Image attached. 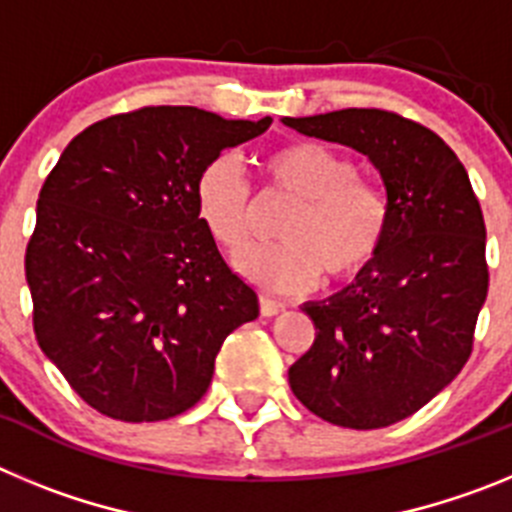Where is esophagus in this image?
Wrapping results in <instances>:
<instances>
[{
	"instance_id": "obj_1",
	"label": "esophagus",
	"mask_w": 512,
	"mask_h": 512,
	"mask_svg": "<svg viewBox=\"0 0 512 512\" xmlns=\"http://www.w3.org/2000/svg\"><path fill=\"white\" fill-rule=\"evenodd\" d=\"M282 307H284L282 302L269 300V297H261V300H259V310H261V315H264V318H274V315H277Z\"/></svg>"
}]
</instances>
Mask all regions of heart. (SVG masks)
Instances as JSON below:
<instances>
[{
    "mask_svg": "<svg viewBox=\"0 0 512 512\" xmlns=\"http://www.w3.org/2000/svg\"><path fill=\"white\" fill-rule=\"evenodd\" d=\"M264 174L297 197V207L279 225L284 243L248 248L235 259L243 277L277 295H300L323 271L343 282L372 264L387 233V202L346 156L320 143H289L266 153ZM194 210L220 246H246L251 192L233 156L212 158L197 174Z\"/></svg>",
    "mask_w": 512,
    "mask_h": 512,
    "instance_id": "obj_1",
    "label": "heart"
}]
</instances>
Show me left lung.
<instances>
[{
	"label": "left lung",
	"instance_id": "1",
	"mask_svg": "<svg viewBox=\"0 0 512 512\" xmlns=\"http://www.w3.org/2000/svg\"><path fill=\"white\" fill-rule=\"evenodd\" d=\"M282 122L364 153L382 176V248L341 292L302 305L318 333L289 366V387L328 423L384 428L418 413L472 354L490 282L482 207L456 153L395 112L351 107Z\"/></svg>",
	"mask_w": 512,
	"mask_h": 512
}]
</instances>
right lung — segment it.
<instances>
[{"label": "right lung", "instance_id": "1", "mask_svg": "<svg viewBox=\"0 0 512 512\" xmlns=\"http://www.w3.org/2000/svg\"><path fill=\"white\" fill-rule=\"evenodd\" d=\"M271 117L143 107L89 125L45 179L25 277L43 354L81 400L125 423L182 415L259 297L194 210L197 174Z\"/></svg>", "mask_w": 512, "mask_h": 512}]
</instances>
